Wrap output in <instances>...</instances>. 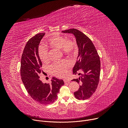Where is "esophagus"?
Wrapping results in <instances>:
<instances>
[{
  "label": "esophagus",
  "mask_w": 128,
  "mask_h": 128,
  "mask_svg": "<svg viewBox=\"0 0 128 128\" xmlns=\"http://www.w3.org/2000/svg\"><path fill=\"white\" fill-rule=\"evenodd\" d=\"M64 82L65 83H66V82H70V80H69V79H64Z\"/></svg>",
  "instance_id": "1"
}]
</instances>
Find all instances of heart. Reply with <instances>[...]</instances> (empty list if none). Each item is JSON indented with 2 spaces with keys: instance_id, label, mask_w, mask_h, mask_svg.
Here are the masks:
<instances>
[{
  "instance_id": "obj_1",
  "label": "heart",
  "mask_w": 128,
  "mask_h": 128,
  "mask_svg": "<svg viewBox=\"0 0 128 128\" xmlns=\"http://www.w3.org/2000/svg\"><path fill=\"white\" fill-rule=\"evenodd\" d=\"M47 42L51 48L61 49L62 52L65 55L73 56L76 53V43L70 38H66L62 36H56L50 38ZM38 55L42 62L48 63L49 61V51L45 47H39ZM70 66L71 63L69 60L64 59L52 64L50 67V71L54 76L58 77H63L66 75L67 70Z\"/></svg>"
}]
</instances>
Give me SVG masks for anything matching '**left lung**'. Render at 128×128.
<instances>
[{
	"mask_svg": "<svg viewBox=\"0 0 128 128\" xmlns=\"http://www.w3.org/2000/svg\"><path fill=\"white\" fill-rule=\"evenodd\" d=\"M62 32L74 34L78 47V56L72 72L73 74L82 76L72 80L80 84L78 91L74 92V96L79 100L88 99L95 92L99 82L100 70L99 56L91 39L82 32L70 28Z\"/></svg>",
	"mask_w": 128,
	"mask_h": 128,
	"instance_id": "1",
	"label": "left lung"
}]
</instances>
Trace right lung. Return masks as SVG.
<instances>
[{
    "instance_id": "add662e5",
    "label": "right lung",
    "mask_w": 128,
    "mask_h": 128,
    "mask_svg": "<svg viewBox=\"0 0 128 128\" xmlns=\"http://www.w3.org/2000/svg\"><path fill=\"white\" fill-rule=\"evenodd\" d=\"M45 35L37 34L29 39L25 46L21 60L20 72L22 82L30 97L37 102L48 105L57 99L60 89L64 83L62 79L52 77L50 84L39 79L42 62L38 55V46Z\"/></svg>"
}]
</instances>
